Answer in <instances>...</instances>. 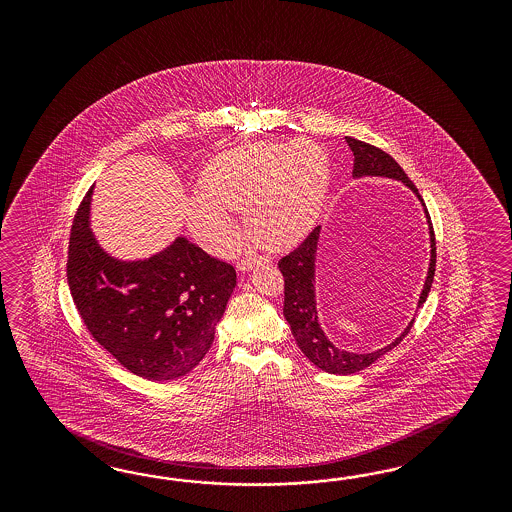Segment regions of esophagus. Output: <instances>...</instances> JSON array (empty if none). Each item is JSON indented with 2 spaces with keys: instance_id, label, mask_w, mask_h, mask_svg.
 <instances>
[{
  "instance_id": "esophagus-1",
  "label": "esophagus",
  "mask_w": 512,
  "mask_h": 512,
  "mask_svg": "<svg viewBox=\"0 0 512 512\" xmlns=\"http://www.w3.org/2000/svg\"><path fill=\"white\" fill-rule=\"evenodd\" d=\"M268 259L266 257H257V255H248V257H242L238 263H236V268L238 270H242V272H246L249 268H253L257 263H266Z\"/></svg>"
}]
</instances>
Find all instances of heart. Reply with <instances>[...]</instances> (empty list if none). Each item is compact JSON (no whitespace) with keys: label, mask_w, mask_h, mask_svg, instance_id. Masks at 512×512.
I'll return each mask as SVG.
<instances>
[{"label":"heart","mask_w":512,"mask_h":512,"mask_svg":"<svg viewBox=\"0 0 512 512\" xmlns=\"http://www.w3.org/2000/svg\"><path fill=\"white\" fill-rule=\"evenodd\" d=\"M328 187V157L310 140L249 144L206 167L202 195L187 201V223L212 248L231 251L240 242L231 209L246 214L257 242L287 248L310 231Z\"/></svg>","instance_id":"b5f03b06"}]
</instances>
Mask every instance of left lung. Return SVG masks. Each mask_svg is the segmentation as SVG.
<instances>
[{"label": "left lung", "mask_w": 512, "mask_h": 512, "mask_svg": "<svg viewBox=\"0 0 512 512\" xmlns=\"http://www.w3.org/2000/svg\"><path fill=\"white\" fill-rule=\"evenodd\" d=\"M345 140L355 155L353 176H388L394 180H402L403 184L411 187L413 193L422 201L417 186L409 180V176L405 174L402 167L387 152H383L381 148L372 146L368 142H362V140L351 139V137H345ZM426 216H428V210H426ZM428 225H430L432 259H430L428 278H426L422 295H420L419 308L426 302L430 287L434 283L435 257H437L435 255L434 225H432L430 216H428ZM319 229L321 227H315L291 253H287L278 261L279 272L283 274V287H285L283 315H285L287 323L291 325V332L295 336L300 351L310 362H313L317 368H321L323 372L349 375V373H357L372 366L377 358L383 357L392 347H396L405 338V334L411 330L415 319L403 330V334L398 340L392 341L390 345L379 349V351L357 355V353H347V351H341L338 347H334L323 334L319 321H317V310H315L313 274H315V251H317Z\"/></svg>", "instance_id": "8db88e82"}]
</instances>
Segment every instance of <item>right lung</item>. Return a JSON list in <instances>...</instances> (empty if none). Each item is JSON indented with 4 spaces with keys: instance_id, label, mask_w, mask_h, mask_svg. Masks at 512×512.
Here are the masks:
<instances>
[{
    "instance_id": "add662e5",
    "label": "right lung",
    "mask_w": 512,
    "mask_h": 512,
    "mask_svg": "<svg viewBox=\"0 0 512 512\" xmlns=\"http://www.w3.org/2000/svg\"><path fill=\"white\" fill-rule=\"evenodd\" d=\"M92 189L73 219L67 283L93 340L125 370L169 381L208 353L236 285L233 264L180 236L148 261L120 263L103 253L88 227Z\"/></svg>"
}]
</instances>
